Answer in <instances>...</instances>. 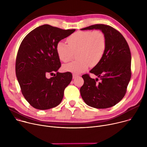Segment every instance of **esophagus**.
Wrapping results in <instances>:
<instances>
[{"mask_svg": "<svg viewBox=\"0 0 147 147\" xmlns=\"http://www.w3.org/2000/svg\"><path fill=\"white\" fill-rule=\"evenodd\" d=\"M78 76L77 75V74H73V78H76V77H77Z\"/></svg>", "mask_w": 147, "mask_h": 147, "instance_id": "34e87169", "label": "esophagus"}]
</instances>
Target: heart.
Returning <instances> with one entry per match:
<instances>
[{
    "label": "heart",
    "instance_id": "heart-1",
    "mask_svg": "<svg viewBox=\"0 0 147 147\" xmlns=\"http://www.w3.org/2000/svg\"><path fill=\"white\" fill-rule=\"evenodd\" d=\"M68 45L59 41L56 52L59 59L64 63L70 61L74 53L78 52V60L63 66L66 71L80 73L91 66H95L101 61L107 48V38L102 31H78L67 39Z\"/></svg>",
    "mask_w": 147,
    "mask_h": 147
}]
</instances>
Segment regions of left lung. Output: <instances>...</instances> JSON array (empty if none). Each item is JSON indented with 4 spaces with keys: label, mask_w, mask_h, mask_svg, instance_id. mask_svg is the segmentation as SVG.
Here are the masks:
<instances>
[{
    "label": "left lung",
    "mask_w": 147,
    "mask_h": 147,
    "mask_svg": "<svg viewBox=\"0 0 147 147\" xmlns=\"http://www.w3.org/2000/svg\"><path fill=\"white\" fill-rule=\"evenodd\" d=\"M100 30L107 38V48L99 64L91 71L100 78L82 76L84 84L80 88L81 97L91 107L106 109L115 106L124 96L131 76V52L122 34L112 27L95 24L81 30Z\"/></svg>",
    "instance_id": "obj_1"
}]
</instances>
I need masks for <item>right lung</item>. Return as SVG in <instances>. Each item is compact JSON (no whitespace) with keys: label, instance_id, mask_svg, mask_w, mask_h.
Wrapping results in <instances>:
<instances>
[{"label":"right lung","instance_id":"1","mask_svg":"<svg viewBox=\"0 0 147 147\" xmlns=\"http://www.w3.org/2000/svg\"><path fill=\"white\" fill-rule=\"evenodd\" d=\"M75 31L45 24L31 31L21 43L16 59V74L23 95L33 108L47 110L61 102L73 76L70 72L57 71L61 63L56 48L60 40ZM48 74L54 77L48 78Z\"/></svg>","mask_w":147,"mask_h":147}]
</instances>
